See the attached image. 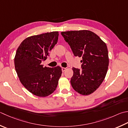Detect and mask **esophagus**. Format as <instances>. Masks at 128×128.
I'll use <instances>...</instances> for the list:
<instances>
[{
	"label": "esophagus",
	"instance_id": "obj_1",
	"mask_svg": "<svg viewBox=\"0 0 128 128\" xmlns=\"http://www.w3.org/2000/svg\"><path fill=\"white\" fill-rule=\"evenodd\" d=\"M66 68H64V67L62 68V72H65V71L66 70Z\"/></svg>",
	"mask_w": 128,
	"mask_h": 128
}]
</instances>
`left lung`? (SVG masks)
Masks as SVG:
<instances>
[{"mask_svg": "<svg viewBox=\"0 0 128 128\" xmlns=\"http://www.w3.org/2000/svg\"><path fill=\"white\" fill-rule=\"evenodd\" d=\"M70 46L74 56L82 58V70L72 68L70 82L77 92L88 96L104 81L109 66L108 51L106 42L94 32L88 30L61 32Z\"/></svg>", "mask_w": 128, "mask_h": 128, "instance_id": "left-lung-1", "label": "left lung"}]
</instances>
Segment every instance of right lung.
Returning a JSON list of instances; mask_svg holds the SVG:
<instances>
[{"label": "right lung", "instance_id": "obj_1", "mask_svg": "<svg viewBox=\"0 0 128 128\" xmlns=\"http://www.w3.org/2000/svg\"><path fill=\"white\" fill-rule=\"evenodd\" d=\"M58 36V32H52L29 36L16 50L14 65L18 76L22 86L36 96L52 94L62 76L60 66L47 68L42 64L57 43Z\"/></svg>", "mask_w": 128, "mask_h": 128}]
</instances>
